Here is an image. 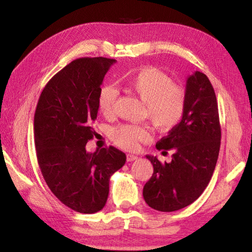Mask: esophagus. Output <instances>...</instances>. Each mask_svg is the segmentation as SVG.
<instances>
[{"mask_svg": "<svg viewBox=\"0 0 252 252\" xmlns=\"http://www.w3.org/2000/svg\"><path fill=\"white\" fill-rule=\"evenodd\" d=\"M136 159H138V157L134 156V155H126V161L131 162V161H134Z\"/></svg>", "mask_w": 252, "mask_h": 252, "instance_id": "esophagus-1", "label": "esophagus"}]
</instances>
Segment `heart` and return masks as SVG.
I'll use <instances>...</instances> for the list:
<instances>
[{
  "instance_id": "heart-1",
  "label": "heart",
  "mask_w": 252,
  "mask_h": 252,
  "mask_svg": "<svg viewBox=\"0 0 252 252\" xmlns=\"http://www.w3.org/2000/svg\"><path fill=\"white\" fill-rule=\"evenodd\" d=\"M127 87L146 103V114L156 129L167 132L181 122L187 94L168 74L153 67H143L129 79ZM118 95L119 91L113 85H104L100 90L97 105L104 116L113 113ZM149 136L147 126L140 125H121L110 132L112 141L126 150H134L139 142L146 141Z\"/></svg>"
}]
</instances>
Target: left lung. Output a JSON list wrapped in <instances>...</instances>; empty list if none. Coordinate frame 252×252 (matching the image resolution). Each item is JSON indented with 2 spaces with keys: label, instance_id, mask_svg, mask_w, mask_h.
I'll use <instances>...</instances> for the list:
<instances>
[{
  "label": "left lung",
  "instance_id": "1",
  "mask_svg": "<svg viewBox=\"0 0 252 252\" xmlns=\"http://www.w3.org/2000/svg\"><path fill=\"white\" fill-rule=\"evenodd\" d=\"M185 116L168 135L158 141V150H172L171 162L147 156L153 174L143 187L149 207L171 212L189 206L206 189L215 171L221 140L218 103L208 76L195 71L187 79Z\"/></svg>",
  "mask_w": 252,
  "mask_h": 252
}]
</instances>
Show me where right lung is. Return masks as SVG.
I'll use <instances>...</instances> for the list:
<instances>
[{
    "mask_svg": "<svg viewBox=\"0 0 252 252\" xmlns=\"http://www.w3.org/2000/svg\"><path fill=\"white\" fill-rule=\"evenodd\" d=\"M116 60L80 58L59 71L42 91L34 114V141L42 176L52 193L72 210L103 209L110 177L126 157L114 147L89 153L97 97L104 75Z\"/></svg>",
    "mask_w": 252,
    "mask_h": 252,
    "instance_id": "obj_1",
    "label": "right lung"
}]
</instances>
